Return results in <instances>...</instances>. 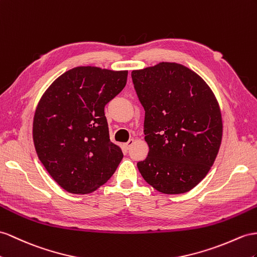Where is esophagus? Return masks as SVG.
<instances>
[{
    "label": "esophagus",
    "instance_id": "esophagus-1",
    "mask_svg": "<svg viewBox=\"0 0 257 257\" xmlns=\"http://www.w3.org/2000/svg\"><path fill=\"white\" fill-rule=\"evenodd\" d=\"M134 142H135V140H134V139H130L128 142L123 143V148L126 149V150H129V149H130V147L133 146V144H134Z\"/></svg>",
    "mask_w": 257,
    "mask_h": 257
}]
</instances>
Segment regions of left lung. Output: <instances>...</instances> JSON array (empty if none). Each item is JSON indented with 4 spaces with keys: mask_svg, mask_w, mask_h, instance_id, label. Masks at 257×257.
<instances>
[{
    "mask_svg": "<svg viewBox=\"0 0 257 257\" xmlns=\"http://www.w3.org/2000/svg\"><path fill=\"white\" fill-rule=\"evenodd\" d=\"M146 110L149 154L138 162L143 179L157 191L185 193L208 173L222 136L220 109L206 82L186 66L160 63L131 72Z\"/></svg>",
    "mask_w": 257,
    "mask_h": 257,
    "instance_id": "1",
    "label": "left lung"
}]
</instances>
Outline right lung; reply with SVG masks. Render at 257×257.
<instances>
[{"mask_svg": "<svg viewBox=\"0 0 257 257\" xmlns=\"http://www.w3.org/2000/svg\"><path fill=\"white\" fill-rule=\"evenodd\" d=\"M128 71L76 67L51 84L38 104L34 142L39 160L66 191L85 194L104 185L122 159L110 141L104 107Z\"/></svg>", "mask_w": 257, "mask_h": 257, "instance_id": "1", "label": "right lung"}]
</instances>
